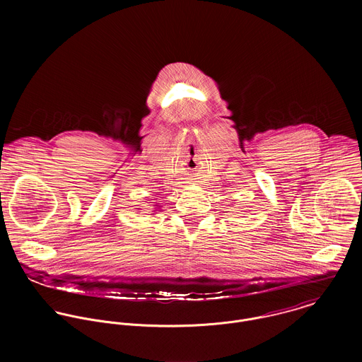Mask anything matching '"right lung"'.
Listing matches in <instances>:
<instances>
[{"label": "right lung", "instance_id": "right-lung-1", "mask_svg": "<svg viewBox=\"0 0 362 362\" xmlns=\"http://www.w3.org/2000/svg\"><path fill=\"white\" fill-rule=\"evenodd\" d=\"M156 206V209H160V206H158V205H155ZM153 214H155V213H153Z\"/></svg>", "mask_w": 362, "mask_h": 362}]
</instances>
